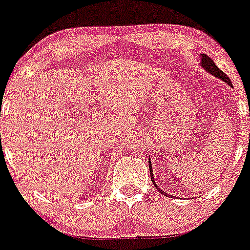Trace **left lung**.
<instances>
[{
	"instance_id": "1",
	"label": "left lung",
	"mask_w": 250,
	"mask_h": 250,
	"mask_svg": "<svg viewBox=\"0 0 250 250\" xmlns=\"http://www.w3.org/2000/svg\"><path fill=\"white\" fill-rule=\"evenodd\" d=\"M200 64H201V66L204 67V69L206 70L207 72H209V74H212V75H214V76H216V78L221 79V80L225 81L226 83H228V85H229L230 87H233V86H232V81L229 80V78H228V76L226 75V74L222 71V70L218 69V67H217V65L214 64L213 60H212L211 58L207 57L206 54H201V62H200ZM149 171H150V178H151V181H153L154 186H155V188H157V190L159 191L160 193H163V195L167 196V192H164V191H163L162 188H160L159 186L157 185V184L154 183V179H153V170H151L150 159H149Z\"/></svg>"
}]
</instances>
